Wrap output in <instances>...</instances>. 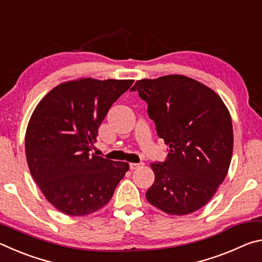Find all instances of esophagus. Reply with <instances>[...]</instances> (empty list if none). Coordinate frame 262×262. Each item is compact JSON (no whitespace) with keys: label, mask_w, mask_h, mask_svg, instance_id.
Instances as JSON below:
<instances>
[{"label":"esophagus","mask_w":262,"mask_h":262,"mask_svg":"<svg viewBox=\"0 0 262 262\" xmlns=\"http://www.w3.org/2000/svg\"><path fill=\"white\" fill-rule=\"evenodd\" d=\"M143 165H144L143 163H130L129 167H130V170H136V168H139Z\"/></svg>","instance_id":"obj_1"}]
</instances>
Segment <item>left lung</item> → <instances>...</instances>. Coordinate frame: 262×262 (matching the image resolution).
I'll use <instances>...</instances> for the list:
<instances>
[{
  "mask_svg": "<svg viewBox=\"0 0 262 262\" xmlns=\"http://www.w3.org/2000/svg\"><path fill=\"white\" fill-rule=\"evenodd\" d=\"M158 136L168 147L164 163H151L155 183L145 193L168 215H188L214 196L228 174L233 150L229 110L214 90L184 75L136 81Z\"/></svg>",
  "mask_w": 262,
  "mask_h": 262,
  "instance_id": "left-lung-1",
  "label": "left lung"
}]
</instances>
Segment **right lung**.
<instances>
[{
    "label": "right lung",
    "mask_w": 262,
    "mask_h": 262,
    "mask_svg": "<svg viewBox=\"0 0 262 262\" xmlns=\"http://www.w3.org/2000/svg\"><path fill=\"white\" fill-rule=\"evenodd\" d=\"M133 79L85 77L53 88L34 108L25 134L31 176L46 200L69 216L103 208L129 170L91 154L101 121Z\"/></svg>",
    "instance_id": "obj_1"
}]
</instances>
